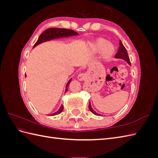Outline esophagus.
Instances as JSON below:
<instances>
[{
  "instance_id": "obj_1",
  "label": "esophagus",
  "mask_w": 158,
  "mask_h": 158,
  "mask_svg": "<svg viewBox=\"0 0 158 158\" xmlns=\"http://www.w3.org/2000/svg\"><path fill=\"white\" fill-rule=\"evenodd\" d=\"M85 78V74L84 73H80L78 75V80L80 81H83Z\"/></svg>"
}]
</instances>
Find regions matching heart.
I'll use <instances>...</instances> for the list:
<instances>
[{
	"mask_svg": "<svg viewBox=\"0 0 158 158\" xmlns=\"http://www.w3.org/2000/svg\"><path fill=\"white\" fill-rule=\"evenodd\" d=\"M93 49L95 52L102 50V56L105 59H109L111 57L114 52V47L111 44H107L105 40H98L94 43Z\"/></svg>",
	"mask_w": 158,
	"mask_h": 158,
	"instance_id": "b5f03b06",
	"label": "heart"
}]
</instances>
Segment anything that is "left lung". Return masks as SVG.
Listing matches in <instances>:
<instances>
[{"instance_id":"obj_1","label":"left lung","mask_w":158,"mask_h":158,"mask_svg":"<svg viewBox=\"0 0 158 158\" xmlns=\"http://www.w3.org/2000/svg\"><path fill=\"white\" fill-rule=\"evenodd\" d=\"M115 57L116 58H118V59H124L125 61H127V63H128V64L131 65V61H130V59H129L128 57V53H127V51L125 49V46L123 45L122 41L120 40V41H119V47H118V49L117 51V52L115 55ZM89 109L90 110V111L92 112V113H94V114H95V115H99V114L97 113L96 112H95L94 110L92 108V106H91V103L89 102Z\"/></svg>"}]
</instances>
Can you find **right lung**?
Masks as SVG:
<instances>
[{"instance_id":"right-lung-1","label":"right lung","mask_w":158,"mask_h":158,"mask_svg":"<svg viewBox=\"0 0 158 158\" xmlns=\"http://www.w3.org/2000/svg\"><path fill=\"white\" fill-rule=\"evenodd\" d=\"M78 33L77 32L74 31L73 30H69V29H64V28H49L46 30H45L40 35L39 38L37 41V42L35 44L33 47H35L37 45H39L43 42H45L47 41H49L53 39H56V38H60L63 37H69L72 35H78ZM71 82V79L69 81L68 84H66L65 92H67L68 90V85H69L70 83ZM64 109L63 106H62L60 109L57 111L56 112L54 113L53 114H51V115H56V114H58L60 113Z\"/></svg>"}]
</instances>
